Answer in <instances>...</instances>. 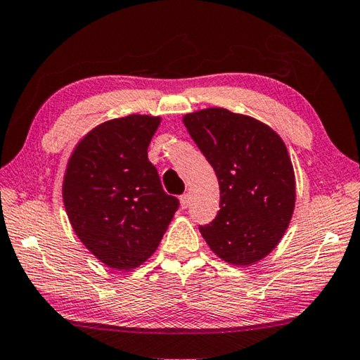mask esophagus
Segmentation results:
<instances>
[{
	"instance_id": "1",
	"label": "esophagus",
	"mask_w": 360,
	"mask_h": 360,
	"mask_svg": "<svg viewBox=\"0 0 360 360\" xmlns=\"http://www.w3.org/2000/svg\"><path fill=\"white\" fill-rule=\"evenodd\" d=\"M189 203H191V195H189L188 193L180 195V205H181V208H188Z\"/></svg>"
}]
</instances>
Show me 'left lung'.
<instances>
[{
    "label": "left lung",
    "instance_id": "8db88e82",
    "mask_svg": "<svg viewBox=\"0 0 360 360\" xmlns=\"http://www.w3.org/2000/svg\"><path fill=\"white\" fill-rule=\"evenodd\" d=\"M183 124L221 189V210L199 226L202 236L222 260L259 262L281 241L295 210V172L285 144L268 125L224 108L186 114Z\"/></svg>",
    "mask_w": 360,
    "mask_h": 360
}]
</instances>
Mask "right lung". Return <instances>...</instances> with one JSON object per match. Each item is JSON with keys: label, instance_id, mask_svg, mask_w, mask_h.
Masks as SVG:
<instances>
[{"label": "right lung", "instance_id": "right-lung-1", "mask_svg": "<svg viewBox=\"0 0 360 360\" xmlns=\"http://www.w3.org/2000/svg\"><path fill=\"white\" fill-rule=\"evenodd\" d=\"M160 117L108 120L79 142L67 165L63 198L81 243L111 268L150 257L180 202L162 189L147 148Z\"/></svg>", "mask_w": 360, "mask_h": 360}]
</instances>
